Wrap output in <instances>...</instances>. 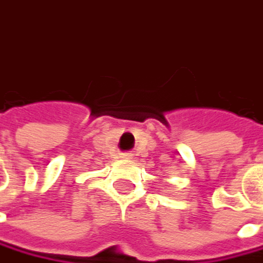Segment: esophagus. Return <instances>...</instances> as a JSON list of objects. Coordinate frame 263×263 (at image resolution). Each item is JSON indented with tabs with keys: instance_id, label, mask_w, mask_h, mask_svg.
Wrapping results in <instances>:
<instances>
[{
	"instance_id": "1",
	"label": "esophagus",
	"mask_w": 263,
	"mask_h": 263,
	"mask_svg": "<svg viewBox=\"0 0 263 263\" xmlns=\"http://www.w3.org/2000/svg\"><path fill=\"white\" fill-rule=\"evenodd\" d=\"M131 153H120V155H119V158H120V159H123V161H126V159H131Z\"/></svg>"
}]
</instances>
